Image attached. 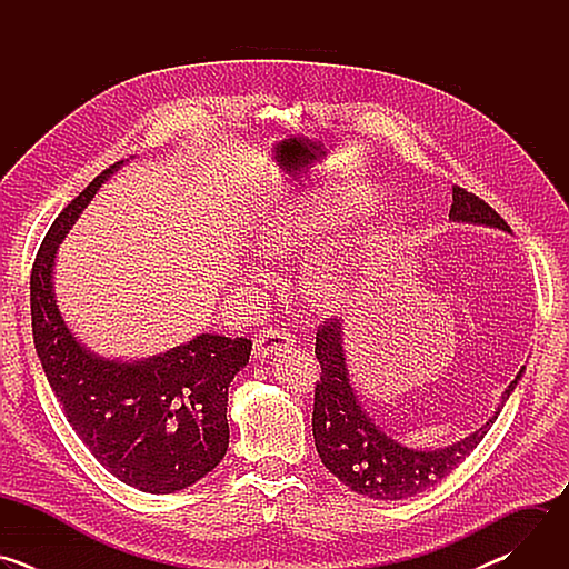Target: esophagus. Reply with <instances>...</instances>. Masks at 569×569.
Segmentation results:
<instances>
[{"label": "esophagus", "mask_w": 569, "mask_h": 569, "mask_svg": "<svg viewBox=\"0 0 569 569\" xmlns=\"http://www.w3.org/2000/svg\"><path fill=\"white\" fill-rule=\"evenodd\" d=\"M295 345V338L283 329H263L254 336V356L266 358L277 351L290 349Z\"/></svg>", "instance_id": "34e87169"}]
</instances>
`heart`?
Segmentation results:
<instances>
[{"instance_id": "heart-1", "label": "heart", "mask_w": 569, "mask_h": 569, "mask_svg": "<svg viewBox=\"0 0 569 569\" xmlns=\"http://www.w3.org/2000/svg\"><path fill=\"white\" fill-rule=\"evenodd\" d=\"M327 224V213L315 207H292L277 213L259 231V246L268 257H290L303 252L319 229ZM312 295L323 303H336L347 292V281L342 272L333 268H321L310 281Z\"/></svg>"}]
</instances>
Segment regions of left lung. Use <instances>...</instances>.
Masks as SVG:
<instances>
[{"label":"left lung","instance_id":"left-lung-1","mask_svg":"<svg viewBox=\"0 0 569 569\" xmlns=\"http://www.w3.org/2000/svg\"><path fill=\"white\" fill-rule=\"evenodd\" d=\"M450 218L457 222H475L511 231L507 220L479 196L452 187ZM315 356L321 373L315 382L312 437L315 448L327 466L351 491L373 500H402L423 493L430 486L448 477L483 439L496 423L500 408L516 389L525 367L507 387L498 412L470 437L443 450H410L385 432L362 412L349 382L342 349V319L329 317L317 327Z\"/></svg>","mask_w":569,"mask_h":569}]
</instances>
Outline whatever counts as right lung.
I'll return each mask as SVG.
<instances>
[{
  "instance_id": "right-lung-1",
  "label": "right lung",
  "mask_w": 569,
  "mask_h": 569,
  "mask_svg": "<svg viewBox=\"0 0 569 569\" xmlns=\"http://www.w3.org/2000/svg\"><path fill=\"white\" fill-rule=\"evenodd\" d=\"M112 164L51 222L31 270L33 342L69 426L97 461L143 493H173L211 472L227 452V387L246 367L248 338L202 333L143 362L92 356L64 327L53 301L58 242Z\"/></svg>"
}]
</instances>
